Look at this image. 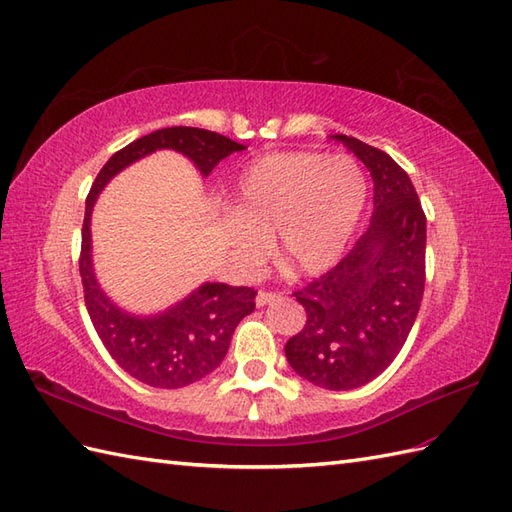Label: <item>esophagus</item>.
Here are the masks:
<instances>
[{
  "instance_id": "34e87169",
  "label": "esophagus",
  "mask_w": 512,
  "mask_h": 512,
  "mask_svg": "<svg viewBox=\"0 0 512 512\" xmlns=\"http://www.w3.org/2000/svg\"><path fill=\"white\" fill-rule=\"evenodd\" d=\"M276 299H280V293L260 291V293L256 295V306H258V308H263V306H267V304H271V302H276Z\"/></svg>"
}]
</instances>
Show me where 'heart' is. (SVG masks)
I'll return each instance as SVG.
<instances>
[{"label":"heart","mask_w":512,"mask_h":512,"mask_svg":"<svg viewBox=\"0 0 512 512\" xmlns=\"http://www.w3.org/2000/svg\"><path fill=\"white\" fill-rule=\"evenodd\" d=\"M367 176L350 156L280 152L243 169L232 189L226 239L239 267L269 249L289 276H317L339 263L367 202Z\"/></svg>","instance_id":"heart-1"}]
</instances>
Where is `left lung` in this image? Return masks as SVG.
<instances>
[{
    "mask_svg": "<svg viewBox=\"0 0 512 512\" xmlns=\"http://www.w3.org/2000/svg\"><path fill=\"white\" fill-rule=\"evenodd\" d=\"M373 180V215L352 252L297 291L306 326L284 354L297 376L328 391L378 378L400 354L426 282V215L408 173L354 136L332 134Z\"/></svg>",
    "mask_w": 512,
    "mask_h": 512,
    "instance_id": "8db88e82",
    "label": "left lung"
}]
</instances>
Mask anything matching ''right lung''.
Returning <instances> with one entry per match:
<instances>
[{"instance_id":"1","label":"right lung","mask_w":512,"mask_h":512,"mask_svg":"<svg viewBox=\"0 0 512 512\" xmlns=\"http://www.w3.org/2000/svg\"><path fill=\"white\" fill-rule=\"evenodd\" d=\"M160 149L186 156L208 178L223 158L247 147L217 132L178 126L156 130L119 149L97 173L86 197L80 276L93 326L117 365L132 378L156 389H182L206 378L221 365L234 328L243 317L254 313L256 291L247 286L204 282L165 310L141 315L119 306L102 289L93 267L91 239L97 197L117 173Z\"/></svg>"}]
</instances>
